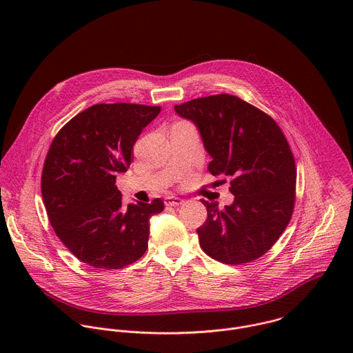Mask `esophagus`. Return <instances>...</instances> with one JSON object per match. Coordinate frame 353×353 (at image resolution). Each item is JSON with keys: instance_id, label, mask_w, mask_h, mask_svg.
Wrapping results in <instances>:
<instances>
[{"instance_id": "esophagus-1", "label": "esophagus", "mask_w": 353, "mask_h": 353, "mask_svg": "<svg viewBox=\"0 0 353 353\" xmlns=\"http://www.w3.org/2000/svg\"><path fill=\"white\" fill-rule=\"evenodd\" d=\"M183 203H184V201H183L181 198L174 196V195H168V196L165 198V204L169 205V207H179V205H181Z\"/></svg>"}]
</instances>
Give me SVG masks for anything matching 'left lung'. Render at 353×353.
<instances>
[{"label": "left lung", "instance_id": "left-lung-1", "mask_svg": "<svg viewBox=\"0 0 353 353\" xmlns=\"http://www.w3.org/2000/svg\"><path fill=\"white\" fill-rule=\"evenodd\" d=\"M174 110L198 128L212 158L210 172L232 179L230 205L203 201L208 219L196 229L201 247L225 264L257 260L293 212L296 168L285 135L268 114L232 94L194 99Z\"/></svg>", "mask_w": 353, "mask_h": 353}]
</instances>
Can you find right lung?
<instances>
[{
	"label": "right lung",
	"instance_id": "right-lung-1",
	"mask_svg": "<svg viewBox=\"0 0 353 353\" xmlns=\"http://www.w3.org/2000/svg\"><path fill=\"white\" fill-rule=\"evenodd\" d=\"M161 108L94 105L71 119L48 149L43 203L56 234L82 263L120 270L148 248L149 219L163 201L123 205L116 177L132 162V146Z\"/></svg>",
	"mask_w": 353,
	"mask_h": 353
}]
</instances>
